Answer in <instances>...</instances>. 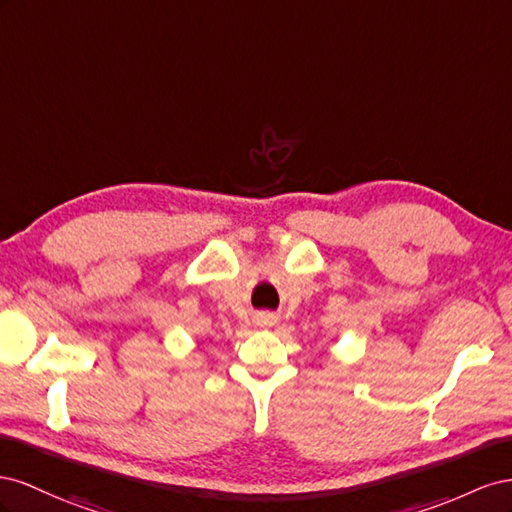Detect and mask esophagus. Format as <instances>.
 Returning <instances> with one entry per match:
<instances>
[{"label":"esophagus","mask_w":512,"mask_h":512,"mask_svg":"<svg viewBox=\"0 0 512 512\" xmlns=\"http://www.w3.org/2000/svg\"><path fill=\"white\" fill-rule=\"evenodd\" d=\"M255 324H257L259 328H270V326L276 324V317H274L272 313H259V315L255 317Z\"/></svg>","instance_id":"esophagus-1"}]
</instances>
